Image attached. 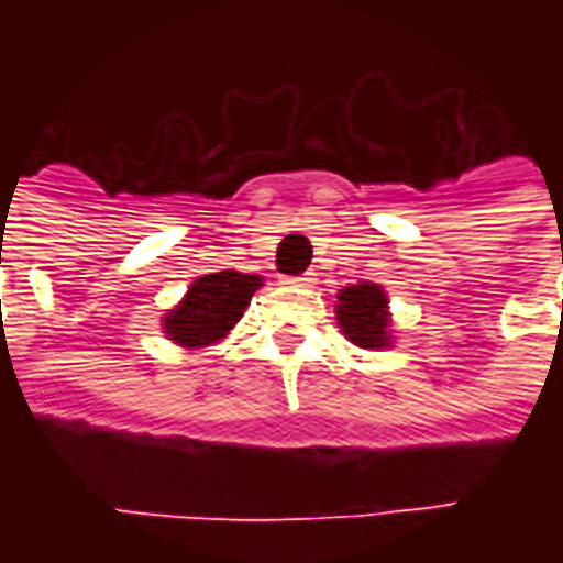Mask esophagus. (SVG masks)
<instances>
[{
  "label": "esophagus",
  "mask_w": 563,
  "mask_h": 563,
  "mask_svg": "<svg viewBox=\"0 0 563 563\" xmlns=\"http://www.w3.org/2000/svg\"><path fill=\"white\" fill-rule=\"evenodd\" d=\"M292 283H298V286H313V283H317V274H301V277H292Z\"/></svg>",
  "instance_id": "obj_1"
}]
</instances>
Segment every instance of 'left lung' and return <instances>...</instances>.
<instances>
[{
    "label": "left lung",
    "instance_id": "left-lung-1",
    "mask_svg": "<svg viewBox=\"0 0 563 563\" xmlns=\"http://www.w3.org/2000/svg\"><path fill=\"white\" fill-rule=\"evenodd\" d=\"M343 334L362 350L389 346V298L377 283L343 286L334 305Z\"/></svg>",
    "mask_w": 563,
    "mask_h": 563
}]
</instances>
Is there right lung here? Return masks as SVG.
<instances>
[{
    "mask_svg": "<svg viewBox=\"0 0 563 563\" xmlns=\"http://www.w3.org/2000/svg\"><path fill=\"white\" fill-rule=\"evenodd\" d=\"M262 286L256 274H238V271H220V274H205L198 277L184 301L168 310L162 319V329L168 341L180 343L186 350L210 346L222 341L234 322L244 317L250 298Z\"/></svg>",
    "mask_w": 563,
    "mask_h": 563,
    "instance_id": "add662e5",
    "label": "right lung"
}]
</instances>
